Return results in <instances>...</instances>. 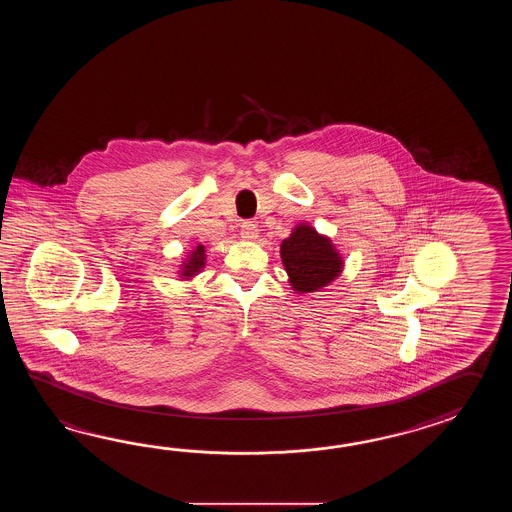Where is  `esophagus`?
I'll return each instance as SVG.
<instances>
[{"instance_id":"obj_1","label":"esophagus","mask_w":512,"mask_h":512,"mask_svg":"<svg viewBox=\"0 0 512 512\" xmlns=\"http://www.w3.org/2000/svg\"><path fill=\"white\" fill-rule=\"evenodd\" d=\"M240 234L243 240H256L258 238V227L252 221H243L240 225Z\"/></svg>"}]
</instances>
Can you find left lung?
Masks as SVG:
<instances>
[{
	"label": "left lung",
	"mask_w": 512,
	"mask_h": 512,
	"mask_svg": "<svg viewBox=\"0 0 512 512\" xmlns=\"http://www.w3.org/2000/svg\"><path fill=\"white\" fill-rule=\"evenodd\" d=\"M283 265L291 278V285L298 293H311L335 280L342 269V261L327 238L316 230L300 225L293 234L282 241Z\"/></svg>",
	"instance_id": "left-lung-1"
}]
</instances>
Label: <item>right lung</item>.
Here are the masks:
<instances>
[{
  "instance_id": "add662e5",
  "label": "right lung",
  "mask_w": 512,
  "mask_h": 512,
  "mask_svg": "<svg viewBox=\"0 0 512 512\" xmlns=\"http://www.w3.org/2000/svg\"><path fill=\"white\" fill-rule=\"evenodd\" d=\"M205 249L199 245L197 247V251L192 254V258L185 265V271H183V276H192L194 272L199 271L203 265H205Z\"/></svg>"
}]
</instances>
